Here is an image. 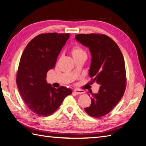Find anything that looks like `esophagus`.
<instances>
[{
  "mask_svg": "<svg viewBox=\"0 0 146 146\" xmlns=\"http://www.w3.org/2000/svg\"><path fill=\"white\" fill-rule=\"evenodd\" d=\"M74 92L75 94H82L85 93V91L83 90H74Z\"/></svg>",
  "mask_w": 146,
  "mask_h": 146,
  "instance_id": "esophagus-1",
  "label": "esophagus"
}]
</instances>
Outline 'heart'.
<instances>
[{"label":"heart","mask_w":146,"mask_h":146,"mask_svg":"<svg viewBox=\"0 0 146 146\" xmlns=\"http://www.w3.org/2000/svg\"><path fill=\"white\" fill-rule=\"evenodd\" d=\"M71 54L74 58H78V57L83 55H86L85 52L81 47L78 46H75L71 48Z\"/></svg>","instance_id":"b5f03b06"}]
</instances>
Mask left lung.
<instances>
[{
    "label": "left lung",
    "mask_w": 146,
    "mask_h": 146,
    "mask_svg": "<svg viewBox=\"0 0 146 146\" xmlns=\"http://www.w3.org/2000/svg\"><path fill=\"white\" fill-rule=\"evenodd\" d=\"M76 39L89 48L91 54L89 76L93 78L92 83L100 85L98 93L91 92V104L85 111L92 117H100L111 111L124 94V59L117 44L107 35L78 34Z\"/></svg>",
    "instance_id": "1"
}]
</instances>
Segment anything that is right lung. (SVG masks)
I'll return each mask as SVG.
<instances>
[{"instance_id":"obj_1","label":"right lung","mask_w":146,"mask_h":146,"mask_svg":"<svg viewBox=\"0 0 146 146\" xmlns=\"http://www.w3.org/2000/svg\"><path fill=\"white\" fill-rule=\"evenodd\" d=\"M69 38V33H48L31 40L23 53L17 72L19 93L32 112L48 116L54 113L72 90L65 86L52 87L46 75L55 67L57 57Z\"/></svg>"}]
</instances>
